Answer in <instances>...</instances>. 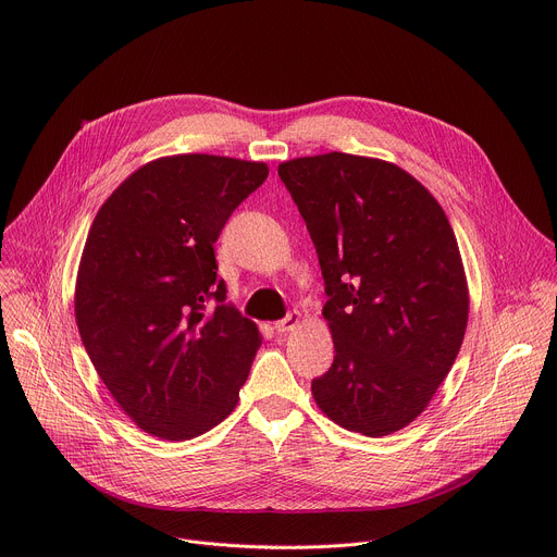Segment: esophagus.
Instances as JSON below:
<instances>
[{"mask_svg": "<svg viewBox=\"0 0 557 557\" xmlns=\"http://www.w3.org/2000/svg\"><path fill=\"white\" fill-rule=\"evenodd\" d=\"M299 322H301V315H299L297 311H293V313H288L286 318H282V320H277V322H275V331H277V333L293 331V329H297V326H299Z\"/></svg>", "mask_w": 557, "mask_h": 557, "instance_id": "esophagus-1", "label": "esophagus"}]
</instances>
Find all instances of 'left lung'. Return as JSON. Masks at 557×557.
I'll use <instances>...</instances> for the list:
<instances>
[{
    "mask_svg": "<svg viewBox=\"0 0 557 557\" xmlns=\"http://www.w3.org/2000/svg\"><path fill=\"white\" fill-rule=\"evenodd\" d=\"M315 244L335 360L320 411L369 437L409 426L462 346L469 284L440 201L393 162L324 153L277 166Z\"/></svg>",
    "mask_w": 557,
    "mask_h": 557,
    "instance_id": "left-lung-1",
    "label": "left lung"
}]
</instances>
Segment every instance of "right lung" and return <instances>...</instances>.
<instances>
[{
    "label": "right lung",
    "mask_w": 557,
    "mask_h": 557,
    "mask_svg": "<svg viewBox=\"0 0 557 557\" xmlns=\"http://www.w3.org/2000/svg\"><path fill=\"white\" fill-rule=\"evenodd\" d=\"M267 175L264 162L158 158L92 220L75 280L77 329L117 407L160 440H190L228 418L262 344L258 324L224 305L213 244Z\"/></svg>",
    "instance_id": "1"
}]
</instances>
